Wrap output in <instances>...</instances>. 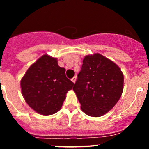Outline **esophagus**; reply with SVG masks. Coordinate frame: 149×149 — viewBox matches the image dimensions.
Wrapping results in <instances>:
<instances>
[{
  "label": "esophagus",
  "mask_w": 149,
  "mask_h": 149,
  "mask_svg": "<svg viewBox=\"0 0 149 149\" xmlns=\"http://www.w3.org/2000/svg\"><path fill=\"white\" fill-rule=\"evenodd\" d=\"M76 79H77V77H76V76H74V77L72 78V82L75 83Z\"/></svg>",
  "instance_id": "1"
}]
</instances>
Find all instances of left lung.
I'll use <instances>...</instances> for the list:
<instances>
[{
  "instance_id": "1",
  "label": "left lung",
  "mask_w": 149,
  "mask_h": 149,
  "mask_svg": "<svg viewBox=\"0 0 149 149\" xmlns=\"http://www.w3.org/2000/svg\"><path fill=\"white\" fill-rule=\"evenodd\" d=\"M124 76L119 67L100 54L86 56L74 85L81 110L98 117L110 111L120 98Z\"/></svg>"
}]
</instances>
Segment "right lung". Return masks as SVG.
I'll use <instances>...</instances> for the list:
<instances>
[{"mask_svg": "<svg viewBox=\"0 0 149 149\" xmlns=\"http://www.w3.org/2000/svg\"><path fill=\"white\" fill-rule=\"evenodd\" d=\"M56 58L46 54L28 68L21 87L24 98L33 110L45 116L60 110L67 92L74 86Z\"/></svg>", "mask_w": 149, "mask_h": 149, "instance_id": "1", "label": "right lung"}]
</instances>
